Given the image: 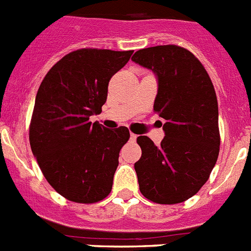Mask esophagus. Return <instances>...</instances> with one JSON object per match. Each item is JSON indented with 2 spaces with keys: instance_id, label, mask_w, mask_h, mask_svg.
<instances>
[{
  "instance_id": "obj_1",
  "label": "esophagus",
  "mask_w": 251,
  "mask_h": 251,
  "mask_svg": "<svg viewBox=\"0 0 251 251\" xmlns=\"http://www.w3.org/2000/svg\"><path fill=\"white\" fill-rule=\"evenodd\" d=\"M129 138H130V141L134 142V141H136V139H137V136H136V134H134V133H130V137H129Z\"/></svg>"
}]
</instances>
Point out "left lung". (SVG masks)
<instances>
[{"label":"left lung","mask_w":251,"mask_h":251,"mask_svg":"<svg viewBox=\"0 0 251 251\" xmlns=\"http://www.w3.org/2000/svg\"><path fill=\"white\" fill-rule=\"evenodd\" d=\"M132 60L157 79L153 110L166 121L156 146L139 136L134 163L139 190L157 203L183 202L205 185L220 150L219 108L214 85L192 52L176 45L142 49Z\"/></svg>","instance_id":"left-lung-1"}]
</instances>
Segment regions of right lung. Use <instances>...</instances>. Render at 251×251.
<instances>
[{
	"instance_id": "add662e5",
	"label": "right lung",
	"mask_w": 251,
	"mask_h": 251,
	"mask_svg": "<svg viewBox=\"0 0 251 251\" xmlns=\"http://www.w3.org/2000/svg\"><path fill=\"white\" fill-rule=\"evenodd\" d=\"M133 51L81 49L57 61L44 77L35 99L30 145L55 191L74 202L93 203L112 191L119 151L129 139L127 127L108 129L99 122L110 77Z\"/></svg>"
}]
</instances>
